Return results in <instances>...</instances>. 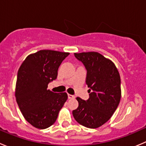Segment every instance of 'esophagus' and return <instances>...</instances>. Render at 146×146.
<instances>
[{"mask_svg": "<svg viewBox=\"0 0 146 146\" xmlns=\"http://www.w3.org/2000/svg\"><path fill=\"white\" fill-rule=\"evenodd\" d=\"M68 99H73V98H74V96L72 95H70V94H68Z\"/></svg>", "mask_w": 146, "mask_h": 146, "instance_id": "34e87169", "label": "esophagus"}]
</instances>
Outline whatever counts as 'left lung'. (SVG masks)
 Instances as JSON below:
<instances>
[{
    "mask_svg": "<svg viewBox=\"0 0 146 146\" xmlns=\"http://www.w3.org/2000/svg\"><path fill=\"white\" fill-rule=\"evenodd\" d=\"M75 57L87 70L89 98H77L78 107L73 111L76 121L85 127L96 129L113 115L121 100V79L114 63L98 52L75 53Z\"/></svg>",
    "mask_w": 146,
    "mask_h": 146,
    "instance_id": "left-lung-1",
    "label": "left lung"
}]
</instances>
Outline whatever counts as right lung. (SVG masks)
<instances>
[{
    "label": "right lung",
    "mask_w": 146,
    "mask_h": 146,
    "mask_svg": "<svg viewBox=\"0 0 146 146\" xmlns=\"http://www.w3.org/2000/svg\"><path fill=\"white\" fill-rule=\"evenodd\" d=\"M68 55L67 52L40 50L28 56L19 68L16 101L25 119L36 129L54 124L67 100V93H56L47 88L56 79L58 68Z\"/></svg>",
    "instance_id": "add662e5"
}]
</instances>
